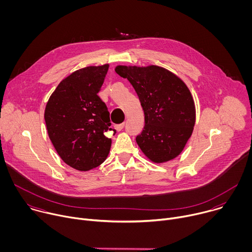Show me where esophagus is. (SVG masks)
<instances>
[{
	"label": "esophagus",
	"instance_id": "esophagus-1",
	"mask_svg": "<svg viewBox=\"0 0 252 252\" xmlns=\"http://www.w3.org/2000/svg\"><path fill=\"white\" fill-rule=\"evenodd\" d=\"M115 127H116V129H117V130H118V131H121V130H122V129H123V128H124V127H125V124H121V125H117V126H115Z\"/></svg>",
	"mask_w": 252,
	"mask_h": 252
}]
</instances>
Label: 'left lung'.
I'll return each mask as SVG.
<instances>
[{
    "mask_svg": "<svg viewBox=\"0 0 252 252\" xmlns=\"http://www.w3.org/2000/svg\"><path fill=\"white\" fill-rule=\"evenodd\" d=\"M116 71L131 84L145 113V126L135 138L142 153L157 163L176 158L195 124L194 101L187 85L158 65H118Z\"/></svg>",
    "mask_w": 252,
    "mask_h": 252,
    "instance_id": "8db88e82",
    "label": "left lung"
}]
</instances>
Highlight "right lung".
Here are the masks:
<instances>
[{
  "instance_id": "1",
  "label": "right lung",
  "mask_w": 252,
  "mask_h": 252,
  "mask_svg": "<svg viewBox=\"0 0 252 252\" xmlns=\"http://www.w3.org/2000/svg\"><path fill=\"white\" fill-rule=\"evenodd\" d=\"M109 64L87 66L63 79L50 96L45 121L50 139L69 166L87 171L98 166L110 153V113L97 95ZM116 130H114L115 134Z\"/></svg>"
}]
</instances>
